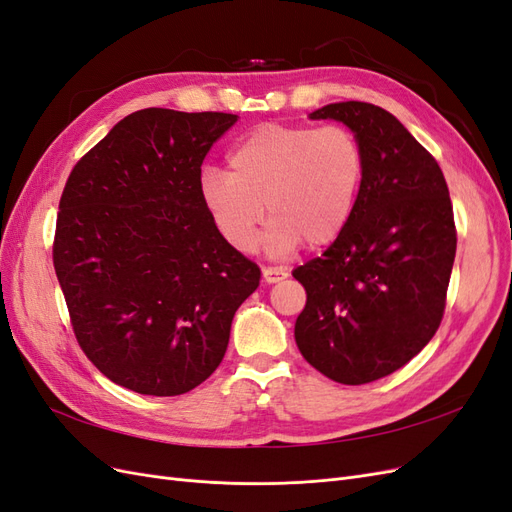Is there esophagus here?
<instances>
[{
	"label": "esophagus",
	"mask_w": 512,
	"mask_h": 512,
	"mask_svg": "<svg viewBox=\"0 0 512 512\" xmlns=\"http://www.w3.org/2000/svg\"><path fill=\"white\" fill-rule=\"evenodd\" d=\"M288 277V271L282 267H265L262 269V280L267 284H275V282H282Z\"/></svg>",
	"instance_id": "1"
}]
</instances>
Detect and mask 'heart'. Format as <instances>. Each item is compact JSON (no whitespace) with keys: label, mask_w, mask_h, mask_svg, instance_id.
Instances as JSON below:
<instances>
[{"label":"heart","mask_w":512,"mask_h":512,"mask_svg":"<svg viewBox=\"0 0 512 512\" xmlns=\"http://www.w3.org/2000/svg\"><path fill=\"white\" fill-rule=\"evenodd\" d=\"M365 177L363 147L348 128L265 123L230 149L228 173L205 168L200 200L220 235L239 252L260 245L265 207L267 243L288 254L307 241L331 245L346 230Z\"/></svg>","instance_id":"b5f03b06"}]
</instances>
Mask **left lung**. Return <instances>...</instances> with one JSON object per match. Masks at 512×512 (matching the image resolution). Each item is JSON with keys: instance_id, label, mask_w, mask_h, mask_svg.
I'll return each mask as SVG.
<instances>
[{"instance_id": "left-lung-1", "label": "left lung", "mask_w": 512, "mask_h": 512, "mask_svg": "<svg viewBox=\"0 0 512 512\" xmlns=\"http://www.w3.org/2000/svg\"><path fill=\"white\" fill-rule=\"evenodd\" d=\"M309 117L346 123L365 177L346 230L292 271L307 292L294 339L320 374L367 384L404 367L440 327L457 250L453 205L436 158L389 111L350 100Z\"/></svg>"}]
</instances>
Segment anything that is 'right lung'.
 <instances>
[{"mask_svg": "<svg viewBox=\"0 0 512 512\" xmlns=\"http://www.w3.org/2000/svg\"><path fill=\"white\" fill-rule=\"evenodd\" d=\"M235 121L143 108L76 162L61 194L53 265L76 342L134 393L173 397L205 382L260 284L198 190L205 156Z\"/></svg>", "mask_w": 512, "mask_h": 512, "instance_id": "1", "label": "right lung"}]
</instances>
